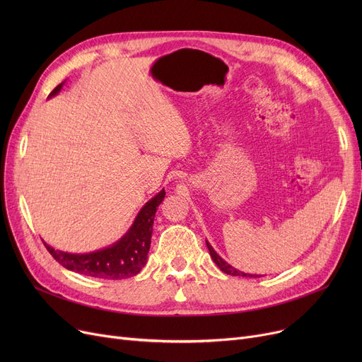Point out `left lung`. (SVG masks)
Listing matches in <instances>:
<instances>
[{
    "instance_id": "left-lung-1",
    "label": "left lung",
    "mask_w": 362,
    "mask_h": 362,
    "mask_svg": "<svg viewBox=\"0 0 362 362\" xmlns=\"http://www.w3.org/2000/svg\"><path fill=\"white\" fill-rule=\"evenodd\" d=\"M206 242V240H205ZM206 248H208V251H210V255H211V258H213V261L217 264V267L223 272V273H226V274H230V276H242V277H261V276H258V274H248V273H243V272H239V270H236L235 267H232L230 264H227L216 251H214V248L213 246L206 242Z\"/></svg>"
}]
</instances>
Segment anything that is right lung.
<instances>
[{
    "instance_id": "right-lung-1",
    "label": "right lung",
    "mask_w": 362,
    "mask_h": 362,
    "mask_svg": "<svg viewBox=\"0 0 362 362\" xmlns=\"http://www.w3.org/2000/svg\"><path fill=\"white\" fill-rule=\"evenodd\" d=\"M62 88L63 83L57 86L49 93V97L59 93ZM164 197L165 191L163 189L154 198L149 199L142 206V210L136 216L127 233L116 243L110 245L108 248L89 254H69L55 251L44 242L45 248L55 261H59L63 267L74 273L110 280L136 276L146 264L152 236V224H154L157 208L163 202Z\"/></svg>"
}]
</instances>
